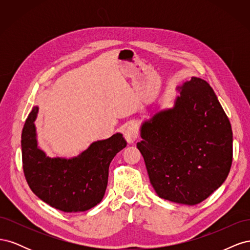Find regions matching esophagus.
Returning <instances> with one entry per match:
<instances>
[{"mask_svg": "<svg viewBox=\"0 0 250 250\" xmlns=\"http://www.w3.org/2000/svg\"><path fill=\"white\" fill-rule=\"evenodd\" d=\"M124 137L126 139V141L129 143V144H132L134 143V141L138 139L139 137V129H138V126L131 123L127 126L126 130L124 132Z\"/></svg>", "mask_w": 250, "mask_h": 250, "instance_id": "1", "label": "esophagus"}]
</instances>
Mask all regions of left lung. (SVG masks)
<instances>
[{
	"mask_svg": "<svg viewBox=\"0 0 250 250\" xmlns=\"http://www.w3.org/2000/svg\"><path fill=\"white\" fill-rule=\"evenodd\" d=\"M172 108L141 126L138 149L161 198L195 206L220 188L232 162L229 120L208 83L192 77Z\"/></svg>",
	"mask_w": 250,
	"mask_h": 250,
	"instance_id": "8db88e82",
	"label": "left lung"
}]
</instances>
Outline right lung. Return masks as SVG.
Returning <instances> with one entry per match:
<instances>
[{
  "mask_svg": "<svg viewBox=\"0 0 250 250\" xmlns=\"http://www.w3.org/2000/svg\"><path fill=\"white\" fill-rule=\"evenodd\" d=\"M37 112L34 106L21 132L22 169L30 188L43 202L65 213L96 207L106 190L110 162L127 145L123 134L94 142L78 156L52 158L37 144Z\"/></svg>",
  "mask_w": 250,
  "mask_h": 250,
  "instance_id": "right-lung-1",
  "label": "right lung"
}]
</instances>
